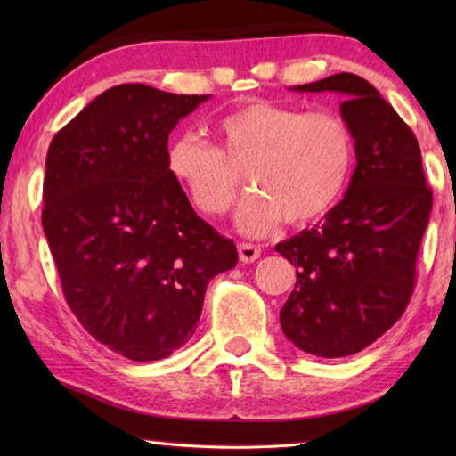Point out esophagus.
I'll list each match as a JSON object with an SVG mask.
<instances>
[{"label": "esophagus", "instance_id": "obj_1", "mask_svg": "<svg viewBox=\"0 0 456 456\" xmlns=\"http://www.w3.org/2000/svg\"><path fill=\"white\" fill-rule=\"evenodd\" d=\"M237 249H239V259H241L243 264H253V261H257L261 257V249L257 245L239 243Z\"/></svg>", "mask_w": 456, "mask_h": 456}]
</instances>
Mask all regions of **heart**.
<instances>
[{"instance_id": "1", "label": "heart", "mask_w": 456, "mask_h": 456, "mask_svg": "<svg viewBox=\"0 0 456 456\" xmlns=\"http://www.w3.org/2000/svg\"><path fill=\"white\" fill-rule=\"evenodd\" d=\"M221 149L197 133L173 136L165 151L168 175L207 217L235 205L241 176L256 191L237 215L245 235L264 237L277 223L304 225L326 215L348 184L354 134L339 114L251 102L217 122Z\"/></svg>"}]
</instances>
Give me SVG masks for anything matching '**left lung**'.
Masks as SVG:
<instances>
[{
    "mask_svg": "<svg viewBox=\"0 0 456 456\" xmlns=\"http://www.w3.org/2000/svg\"><path fill=\"white\" fill-rule=\"evenodd\" d=\"M293 90L344 94L358 163L322 225L275 245L297 267L280 322L299 350L344 358L376 342L411 302L432 189L414 133L368 80L342 72Z\"/></svg>",
    "mask_w": 456,
    "mask_h": 456,
    "instance_id": "1",
    "label": "left lung"
}]
</instances>
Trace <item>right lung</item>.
<instances>
[{"label": "right lung", "instance_id": "right-lung-1", "mask_svg": "<svg viewBox=\"0 0 456 456\" xmlns=\"http://www.w3.org/2000/svg\"><path fill=\"white\" fill-rule=\"evenodd\" d=\"M205 100L146 84L108 88L45 157L42 227L66 302L92 338L134 362L187 344L207 285L239 259L165 165L171 130Z\"/></svg>", "mask_w": 456, "mask_h": 456}]
</instances>
